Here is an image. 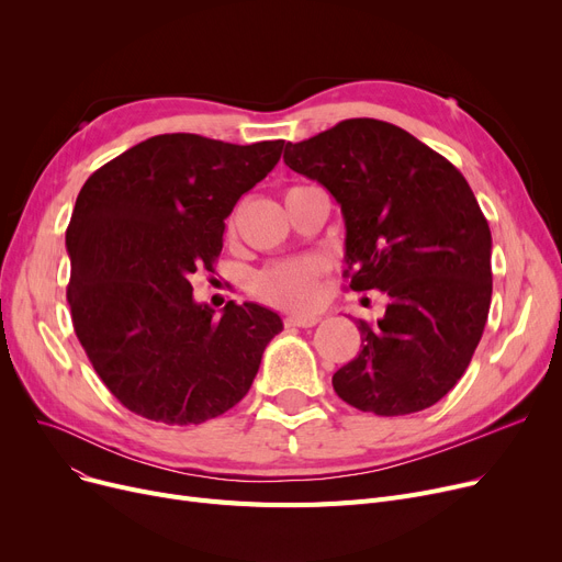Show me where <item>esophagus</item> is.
I'll use <instances>...</instances> for the list:
<instances>
[{
    "mask_svg": "<svg viewBox=\"0 0 562 562\" xmlns=\"http://www.w3.org/2000/svg\"><path fill=\"white\" fill-rule=\"evenodd\" d=\"M321 318L314 316V314H291L284 318V326L286 328H312L316 326Z\"/></svg>",
    "mask_w": 562,
    "mask_h": 562,
    "instance_id": "34e87169",
    "label": "esophagus"
}]
</instances>
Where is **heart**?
Instances as JSON below:
<instances>
[{
  "label": "heart",
  "instance_id": "1",
  "mask_svg": "<svg viewBox=\"0 0 562 562\" xmlns=\"http://www.w3.org/2000/svg\"><path fill=\"white\" fill-rule=\"evenodd\" d=\"M326 271V261L316 257L276 261L252 278V291L261 301L284 310H310L321 301Z\"/></svg>",
  "mask_w": 562,
  "mask_h": 562
}]
</instances>
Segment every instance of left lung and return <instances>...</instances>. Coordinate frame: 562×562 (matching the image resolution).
Here are the masks:
<instances>
[{"label": "left lung", "instance_id": "1", "mask_svg": "<svg viewBox=\"0 0 562 562\" xmlns=\"http://www.w3.org/2000/svg\"><path fill=\"white\" fill-rule=\"evenodd\" d=\"M284 164L326 187L346 225L352 291L387 296L358 318L362 350L333 375L341 401L380 417L422 412L462 378L492 301V234L462 172L405 130L350 117Z\"/></svg>", "mask_w": 562, "mask_h": 562}]
</instances>
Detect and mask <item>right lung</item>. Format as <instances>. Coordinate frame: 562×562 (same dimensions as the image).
Wrapping results in <instances>:
<instances>
[{
    "label": "right lung",
    "instance_id": "add662e5",
    "mask_svg": "<svg viewBox=\"0 0 562 562\" xmlns=\"http://www.w3.org/2000/svg\"><path fill=\"white\" fill-rule=\"evenodd\" d=\"M282 147L161 134L81 187L66 232L72 326L109 392L134 415L191 426L248 394L282 318L232 301L216 316L195 303L191 276L214 271L225 218L276 168Z\"/></svg>",
    "mask_w": 562,
    "mask_h": 562
}]
</instances>
